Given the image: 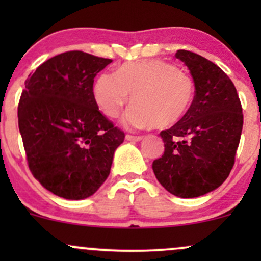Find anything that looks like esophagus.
<instances>
[{
	"instance_id": "34e87169",
	"label": "esophagus",
	"mask_w": 261,
	"mask_h": 261,
	"mask_svg": "<svg viewBox=\"0 0 261 261\" xmlns=\"http://www.w3.org/2000/svg\"><path fill=\"white\" fill-rule=\"evenodd\" d=\"M126 140L127 141H141L142 140V136H140V135H126Z\"/></svg>"
}]
</instances>
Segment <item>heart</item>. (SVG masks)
<instances>
[{"label": "heart", "instance_id": "1", "mask_svg": "<svg viewBox=\"0 0 261 261\" xmlns=\"http://www.w3.org/2000/svg\"><path fill=\"white\" fill-rule=\"evenodd\" d=\"M190 74L163 60L125 62L116 73L103 72L93 85V97L108 118H118L131 95L125 122L131 127H168L187 115L195 98Z\"/></svg>", "mask_w": 261, "mask_h": 261}]
</instances>
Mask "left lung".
<instances>
[{
    "label": "left lung",
    "mask_w": 261,
    "mask_h": 261,
    "mask_svg": "<svg viewBox=\"0 0 261 261\" xmlns=\"http://www.w3.org/2000/svg\"><path fill=\"white\" fill-rule=\"evenodd\" d=\"M175 56L195 81V98L180 121L161 131L164 153L152 169L166 190L188 199L205 195L228 178L243 113L234 85L217 65L188 50H178Z\"/></svg>",
    "instance_id": "8db88e82"
}]
</instances>
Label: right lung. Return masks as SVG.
Wrapping results in <instances>:
<instances>
[{
    "label": "right lung",
    "mask_w": 261,
    "mask_h": 261,
    "mask_svg": "<svg viewBox=\"0 0 261 261\" xmlns=\"http://www.w3.org/2000/svg\"><path fill=\"white\" fill-rule=\"evenodd\" d=\"M110 59L67 51L46 60L25 81L18 126L33 176L68 200L93 195L107 180L125 133L93 97L94 77Z\"/></svg>",
    "instance_id": "add662e5"
}]
</instances>
